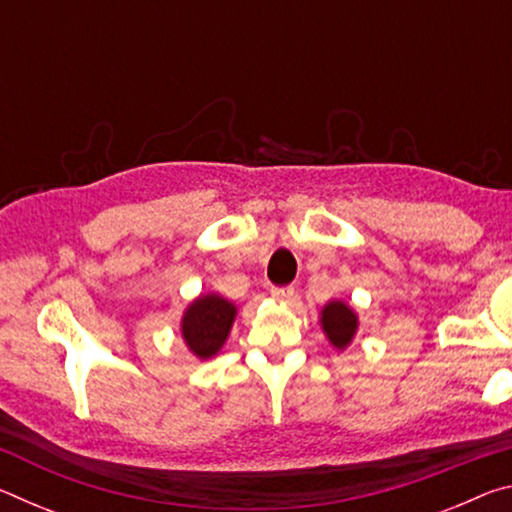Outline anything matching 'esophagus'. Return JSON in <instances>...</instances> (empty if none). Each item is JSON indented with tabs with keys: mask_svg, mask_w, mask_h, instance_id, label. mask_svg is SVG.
<instances>
[{
	"mask_svg": "<svg viewBox=\"0 0 512 512\" xmlns=\"http://www.w3.org/2000/svg\"><path fill=\"white\" fill-rule=\"evenodd\" d=\"M271 296L277 302H291L293 298H296V289H293V287H273Z\"/></svg>",
	"mask_w": 512,
	"mask_h": 512,
	"instance_id": "esophagus-1",
	"label": "esophagus"
}]
</instances>
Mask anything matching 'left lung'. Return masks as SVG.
<instances>
[{
  "mask_svg": "<svg viewBox=\"0 0 512 512\" xmlns=\"http://www.w3.org/2000/svg\"><path fill=\"white\" fill-rule=\"evenodd\" d=\"M320 329L327 336V341L332 348L339 352L348 350L354 336L359 332V316L345 300H329L327 305L320 309L318 316Z\"/></svg>",
  "mask_w": 512,
  "mask_h": 512,
  "instance_id": "1",
  "label": "left lung"
}]
</instances>
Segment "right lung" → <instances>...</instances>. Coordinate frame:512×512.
I'll return each instance as SVG.
<instances>
[{"mask_svg": "<svg viewBox=\"0 0 512 512\" xmlns=\"http://www.w3.org/2000/svg\"><path fill=\"white\" fill-rule=\"evenodd\" d=\"M235 318V302L219 296V293H201L183 311L180 336L196 359L207 361L221 352L232 325H235Z\"/></svg>", "mask_w": 512, "mask_h": 512, "instance_id": "1", "label": "right lung"}]
</instances>
